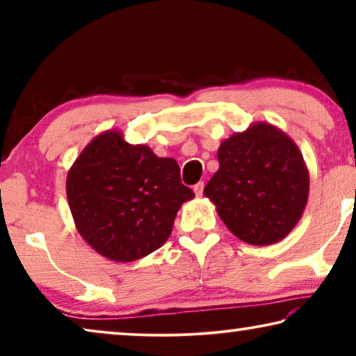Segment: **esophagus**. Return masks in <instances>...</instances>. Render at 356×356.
Listing matches in <instances>:
<instances>
[{
  "instance_id": "obj_1",
  "label": "esophagus",
  "mask_w": 356,
  "mask_h": 356,
  "mask_svg": "<svg viewBox=\"0 0 356 356\" xmlns=\"http://www.w3.org/2000/svg\"><path fill=\"white\" fill-rule=\"evenodd\" d=\"M193 191H195L196 196H202L204 191V182H197L195 186H193Z\"/></svg>"
}]
</instances>
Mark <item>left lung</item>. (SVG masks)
<instances>
[{
  "instance_id": "1",
  "label": "left lung",
  "mask_w": 356,
  "mask_h": 356,
  "mask_svg": "<svg viewBox=\"0 0 356 356\" xmlns=\"http://www.w3.org/2000/svg\"><path fill=\"white\" fill-rule=\"evenodd\" d=\"M220 170L204 188L229 231L250 245L284 238L303 213L309 176L291 138L254 124L218 149Z\"/></svg>"
}]
</instances>
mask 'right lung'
<instances>
[{"label":"right lung","mask_w":356,"mask_h":356,"mask_svg":"<svg viewBox=\"0 0 356 356\" xmlns=\"http://www.w3.org/2000/svg\"><path fill=\"white\" fill-rule=\"evenodd\" d=\"M67 201L81 237L111 261L131 262L159 250L182 202L195 197L174 159H159L119 131L84 147L67 176Z\"/></svg>","instance_id":"right-lung-1"}]
</instances>
